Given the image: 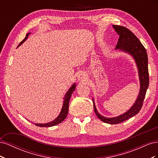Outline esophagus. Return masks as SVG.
<instances>
[{"label": "esophagus", "mask_w": 158, "mask_h": 158, "mask_svg": "<svg viewBox=\"0 0 158 158\" xmlns=\"http://www.w3.org/2000/svg\"><path fill=\"white\" fill-rule=\"evenodd\" d=\"M78 79L80 81H85L88 79V76L84 73H81L78 76Z\"/></svg>", "instance_id": "obj_1"}]
</instances>
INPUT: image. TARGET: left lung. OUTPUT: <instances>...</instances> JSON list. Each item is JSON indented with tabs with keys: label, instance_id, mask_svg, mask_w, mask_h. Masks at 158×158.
Here are the masks:
<instances>
[{
	"label": "left lung",
	"instance_id": "1",
	"mask_svg": "<svg viewBox=\"0 0 158 158\" xmlns=\"http://www.w3.org/2000/svg\"><path fill=\"white\" fill-rule=\"evenodd\" d=\"M113 27L119 35L115 49L128 54L135 60L138 69L140 82L139 94L135 103L127 111L117 117H106L102 115L97 110L93 98L94 111L98 117L104 123L115 125L128 120V118L136 115L140 111L149 85V74L148 67V55L146 49L140 40L132 31L125 27L117 25H113Z\"/></svg>",
	"mask_w": 158,
	"mask_h": 158
}]
</instances>
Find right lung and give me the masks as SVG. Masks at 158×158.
<instances>
[{
    "label": "right lung",
    "instance_id": "1",
    "mask_svg": "<svg viewBox=\"0 0 158 158\" xmlns=\"http://www.w3.org/2000/svg\"><path fill=\"white\" fill-rule=\"evenodd\" d=\"M31 33H27V35L26 36V37L23 40L19 45L18 46V47L19 46H20L23 42H24L28 37V35L30 34ZM76 83H74L73 85H71V87L69 88V89L67 91V92L66 93L64 97V101H63V107H62L61 111L59 114V116L57 117L56 118H55L53 121H52L51 122L47 123H34L35 125L37 127H52V126H55L58 124L60 123L61 122H63L65 118L66 117L68 114V112H69V101L70 97L72 95V94L74 92V91L76 89Z\"/></svg>",
    "mask_w": 158,
    "mask_h": 158
}]
</instances>
